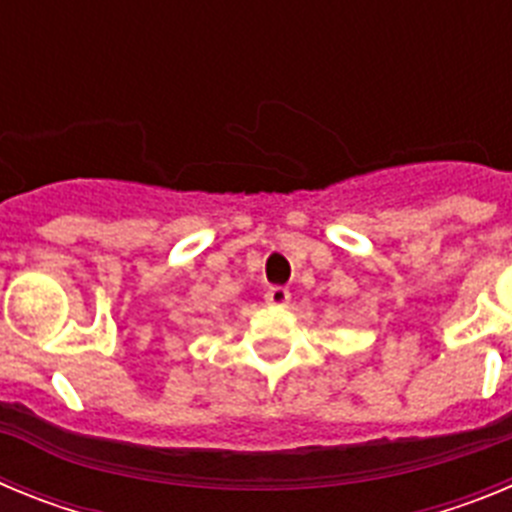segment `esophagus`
Returning <instances> with one entry per match:
<instances>
[{
	"label": "esophagus",
	"mask_w": 512,
	"mask_h": 512,
	"mask_svg": "<svg viewBox=\"0 0 512 512\" xmlns=\"http://www.w3.org/2000/svg\"><path fill=\"white\" fill-rule=\"evenodd\" d=\"M264 300L269 302V305H277V307H284L289 302V289L284 287H269L266 289Z\"/></svg>",
	"instance_id": "obj_1"
}]
</instances>
